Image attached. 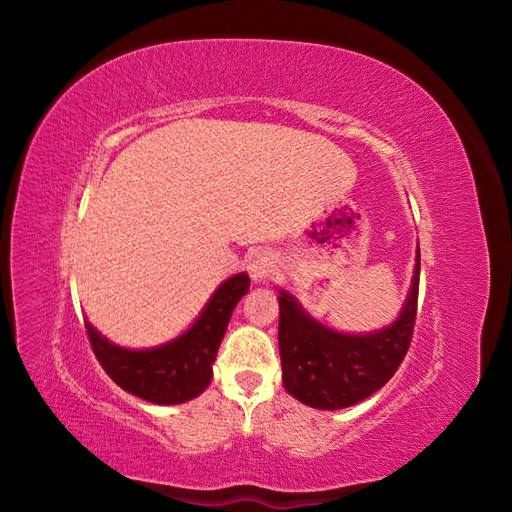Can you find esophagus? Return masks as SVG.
<instances>
[{"mask_svg": "<svg viewBox=\"0 0 512 512\" xmlns=\"http://www.w3.org/2000/svg\"><path fill=\"white\" fill-rule=\"evenodd\" d=\"M247 271L254 282H265L275 271V260L267 250H254L247 256Z\"/></svg>", "mask_w": 512, "mask_h": 512, "instance_id": "obj_1", "label": "esophagus"}]
</instances>
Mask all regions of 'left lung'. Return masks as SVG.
<instances>
[{"mask_svg":"<svg viewBox=\"0 0 512 512\" xmlns=\"http://www.w3.org/2000/svg\"><path fill=\"white\" fill-rule=\"evenodd\" d=\"M421 252L408 299L397 320L374 333L352 335L324 327L309 316L290 292L280 290V342L284 389L301 404L318 410H339L359 404L393 378L410 348Z\"/></svg>","mask_w":512,"mask_h":512,"instance_id":"left-lung-1","label":"left lung"}]
</instances>
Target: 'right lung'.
<instances>
[{
	"mask_svg": "<svg viewBox=\"0 0 512 512\" xmlns=\"http://www.w3.org/2000/svg\"><path fill=\"white\" fill-rule=\"evenodd\" d=\"M250 290V277L237 273L213 292L203 314L177 339L156 348L130 350L108 342L89 322L87 337L102 369L117 386L158 406H173L203 393L213 378V361L232 316Z\"/></svg>",
	"mask_w": 512,
	"mask_h": 512,
	"instance_id": "1",
	"label": "right lung"
}]
</instances>
